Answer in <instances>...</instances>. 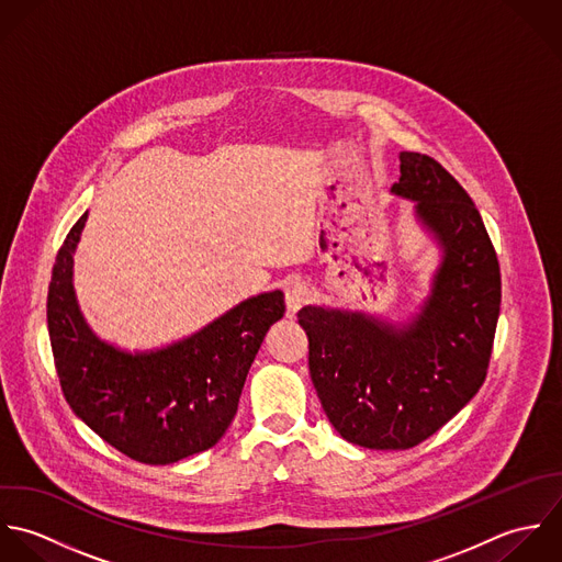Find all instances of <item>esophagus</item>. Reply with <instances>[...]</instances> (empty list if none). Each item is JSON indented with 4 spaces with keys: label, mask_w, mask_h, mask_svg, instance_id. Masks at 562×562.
<instances>
[{
    "label": "esophagus",
    "mask_w": 562,
    "mask_h": 562,
    "mask_svg": "<svg viewBox=\"0 0 562 562\" xmlns=\"http://www.w3.org/2000/svg\"><path fill=\"white\" fill-rule=\"evenodd\" d=\"M313 293L308 289L306 282H293L286 286V293H284V300H286V308L291 315H295L302 306H306L311 302Z\"/></svg>",
    "instance_id": "34e87169"
}]
</instances>
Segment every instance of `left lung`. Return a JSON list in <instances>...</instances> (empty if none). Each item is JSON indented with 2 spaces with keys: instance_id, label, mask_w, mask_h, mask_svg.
<instances>
[{
  "instance_id": "1",
  "label": "left lung",
  "mask_w": 562,
  "mask_h": 562,
  "mask_svg": "<svg viewBox=\"0 0 562 562\" xmlns=\"http://www.w3.org/2000/svg\"><path fill=\"white\" fill-rule=\"evenodd\" d=\"M393 193L443 245V265L419 317L404 330L306 306L311 378L338 435L369 449H408L443 428L486 378L502 304V276L482 217L428 154H400Z\"/></svg>"
}]
</instances>
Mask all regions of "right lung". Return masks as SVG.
<instances>
[{
    "mask_svg": "<svg viewBox=\"0 0 562 562\" xmlns=\"http://www.w3.org/2000/svg\"><path fill=\"white\" fill-rule=\"evenodd\" d=\"M87 215L58 249L47 328L63 395L106 443L132 460L169 464L213 448L232 424L247 371L267 330L284 317L280 291L251 297L182 342L123 353L85 324L71 262Z\"/></svg>",
    "mask_w": 562,
    "mask_h": 562,
    "instance_id": "1",
    "label": "right lung"
}]
</instances>
